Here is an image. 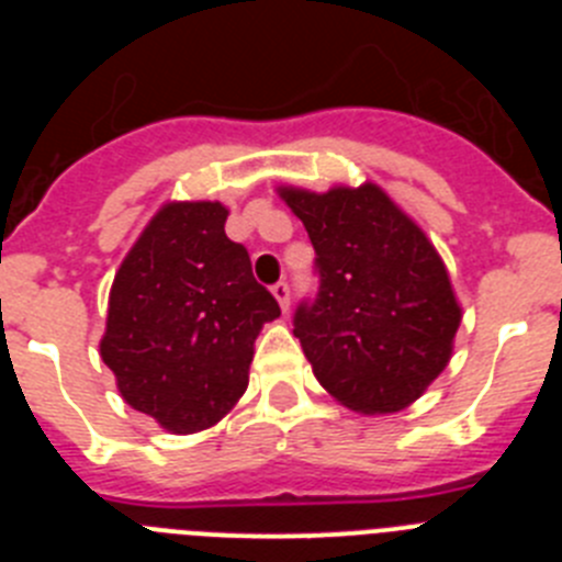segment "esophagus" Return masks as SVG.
<instances>
[{"label":"esophagus","instance_id":"34e87169","mask_svg":"<svg viewBox=\"0 0 562 562\" xmlns=\"http://www.w3.org/2000/svg\"><path fill=\"white\" fill-rule=\"evenodd\" d=\"M272 295H276V301L281 304V310H290V284L286 281H278V284H272Z\"/></svg>","mask_w":562,"mask_h":562}]
</instances>
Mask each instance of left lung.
<instances>
[{"instance_id": "obj_1", "label": "left lung", "mask_w": 562, "mask_h": 562, "mask_svg": "<svg viewBox=\"0 0 562 562\" xmlns=\"http://www.w3.org/2000/svg\"><path fill=\"white\" fill-rule=\"evenodd\" d=\"M281 196L315 247L317 290L292 315L315 376L360 414L411 405L448 366L461 324L439 252L376 186Z\"/></svg>"}]
</instances>
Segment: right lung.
Here are the masks:
<instances>
[{
  "label": "right lung",
  "instance_id": "add662e5",
  "mask_svg": "<svg viewBox=\"0 0 562 562\" xmlns=\"http://www.w3.org/2000/svg\"><path fill=\"white\" fill-rule=\"evenodd\" d=\"M225 220L220 202L166 205L109 292L103 362L123 400L173 434L211 428L236 405L252 342L281 315Z\"/></svg>",
  "mask_w": 562,
  "mask_h": 562
}]
</instances>
